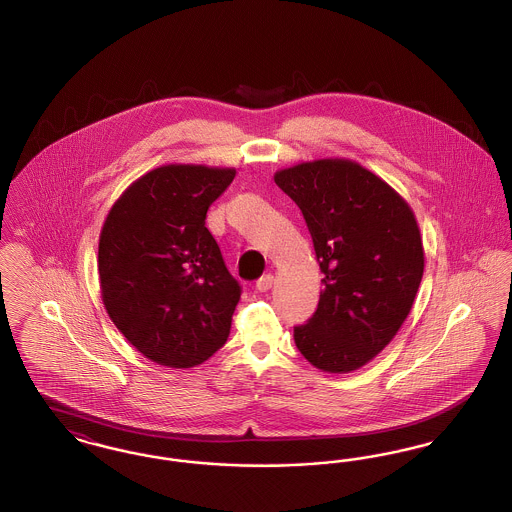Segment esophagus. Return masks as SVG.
<instances>
[{"label": "esophagus", "mask_w": 512, "mask_h": 512, "mask_svg": "<svg viewBox=\"0 0 512 512\" xmlns=\"http://www.w3.org/2000/svg\"><path fill=\"white\" fill-rule=\"evenodd\" d=\"M272 284H274V276H272V274H265V276H261V278L257 280L255 288H257L259 292H268V290L272 288Z\"/></svg>", "instance_id": "esophagus-1"}]
</instances>
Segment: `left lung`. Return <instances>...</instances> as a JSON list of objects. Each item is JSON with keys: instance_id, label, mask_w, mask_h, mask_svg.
I'll return each instance as SVG.
<instances>
[{"instance_id": "obj_1", "label": "left lung", "mask_w": 512, "mask_h": 512, "mask_svg": "<svg viewBox=\"0 0 512 512\" xmlns=\"http://www.w3.org/2000/svg\"><path fill=\"white\" fill-rule=\"evenodd\" d=\"M311 232L324 274L317 311L293 328L301 355L322 372L370 363L411 313L424 247L409 203L349 159H318L274 174Z\"/></svg>"}]
</instances>
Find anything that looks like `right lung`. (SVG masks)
<instances>
[{
  "label": "right lung",
  "mask_w": 512,
  "mask_h": 512,
  "mask_svg": "<svg viewBox=\"0 0 512 512\" xmlns=\"http://www.w3.org/2000/svg\"><path fill=\"white\" fill-rule=\"evenodd\" d=\"M236 169L163 165L132 182L99 234L105 311L144 357L192 368L230 334L242 288L205 226Z\"/></svg>",
  "instance_id": "obj_1"
}]
</instances>
